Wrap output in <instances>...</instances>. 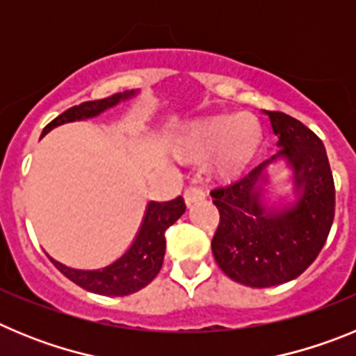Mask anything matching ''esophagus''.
<instances>
[{
  "mask_svg": "<svg viewBox=\"0 0 356 356\" xmlns=\"http://www.w3.org/2000/svg\"><path fill=\"white\" fill-rule=\"evenodd\" d=\"M184 197H185V203H187V207H191V205H194V203H200V201L205 200V191L200 187H188L187 191H185Z\"/></svg>",
  "mask_w": 356,
  "mask_h": 356,
  "instance_id": "1",
  "label": "esophagus"
}]
</instances>
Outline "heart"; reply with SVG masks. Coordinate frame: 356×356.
I'll return each mask as SVG.
<instances>
[{
    "instance_id": "1",
    "label": "heart",
    "mask_w": 356,
    "mask_h": 356,
    "mask_svg": "<svg viewBox=\"0 0 356 356\" xmlns=\"http://www.w3.org/2000/svg\"><path fill=\"white\" fill-rule=\"evenodd\" d=\"M260 139L259 121L253 115L221 114L193 122L178 140L176 153L193 160L213 155V171L221 178H234L251 162Z\"/></svg>"
}]
</instances>
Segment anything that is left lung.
I'll return each instance as SVG.
<instances>
[{
  "label": "left lung",
  "instance_id": "obj_1",
  "mask_svg": "<svg viewBox=\"0 0 356 356\" xmlns=\"http://www.w3.org/2000/svg\"><path fill=\"white\" fill-rule=\"evenodd\" d=\"M266 114L278 137V153L210 193L219 210L213 259L234 282L257 289L298 278L321 253L335 216V185L323 140L284 112ZM278 158L295 171L298 201L271 211L261 203V184L265 168Z\"/></svg>",
  "mask_w": 356,
  "mask_h": 356
}]
</instances>
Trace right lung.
I'll list each match as a JSON object with an SVG mask.
<instances>
[{
	"mask_svg": "<svg viewBox=\"0 0 356 356\" xmlns=\"http://www.w3.org/2000/svg\"><path fill=\"white\" fill-rule=\"evenodd\" d=\"M134 90L130 92H119L114 96L105 97V99H96V102H85L76 106H71L65 112H62L58 118L53 119L48 127L44 128L42 135L48 134L55 127H60L64 122L81 121V119L96 118L106 108L118 105L122 99L134 96ZM185 212L184 197L178 196L171 201H149L147 203L146 213H144L143 225H140L139 234L135 237L130 250L122 254L121 259L114 264L96 269V271H81V269H71L64 264L56 262L55 267L64 276H67L71 282L80 285L85 291L94 292L102 296H128L140 291L147 284L153 282L159 271L162 269L163 254H165V229L176 222Z\"/></svg>",
	"mask_w": 356,
	"mask_h": 356,
	"instance_id": "add662e5",
	"label": "right lung"
}]
</instances>
